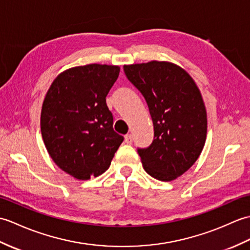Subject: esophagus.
I'll use <instances>...</instances> for the list:
<instances>
[{"instance_id": "1", "label": "esophagus", "mask_w": 250, "mask_h": 250, "mask_svg": "<svg viewBox=\"0 0 250 250\" xmlns=\"http://www.w3.org/2000/svg\"><path fill=\"white\" fill-rule=\"evenodd\" d=\"M125 142H126L127 144H130V143L132 142V136H131L130 134L125 136Z\"/></svg>"}]
</instances>
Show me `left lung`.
I'll list each match as a JSON object with an SVG mask.
<instances>
[{
	"instance_id": "obj_1",
	"label": "left lung",
	"mask_w": 250,
	"mask_h": 250,
	"mask_svg": "<svg viewBox=\"0 0 250 250\" xmlns=\"http://www.w3.org/2000/svg\"><path fill=\"white\" fill-rule=\"evenodd\" d=\"M124 73L147 104L154 140L137 151L146 173L159 181L182 175L200 156L207 138L201 93L184 69L168 62L125 65Z\"/></svg>"
}]
</instances>
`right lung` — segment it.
I'll return each mask as SVG.
<instances>
[{
	"label": "right lung",
	"mask_w": 250,
	"mask_h": 250,
	"mask_svg": "<svg viewBox=\"0 0 250 250\" xmlns=\"http://www.w3.org/2000/svg\"><path fill=\"white\" fill-rule=\"evenodd\" d=\"M119 66L90 64L65 70L46 95L41 115L43 142L53 162L78 180L103 174L124 138L113 130L106 97Z\"/></svg>",
	"instance_id": "add662e5"
}]
</instances>
